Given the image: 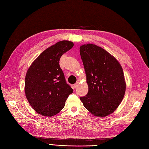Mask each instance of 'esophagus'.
Returning <instances> with one entry per match:
<instances>
[{
	"label": "esophagus",
	"instance_id": "esophagus-1",
	"mask_svg": "<svg viewBox=\"0 0 149 149\" xmlns=\"http://www.w3.org/2000/svg\"><path fill=\"white\" fill-rule=\"evenodd\" d=\"M78 85H79V83H78H78H75V84L73 85V87H74V88H77V87L78 86Z\"/></svg>",
	"mask_w": 149,
	"mask_h": 149
}]
</instances>
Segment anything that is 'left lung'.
I'll list each match as a JSON object with an SVG mask.
<instances>
[{
  "instance_id": "8db88e82",
  "label": "left lung",
  "mask_w": 149,
  "mask_h": 149,
  "mask_svg": "<svg viewBox=\"0 0 149 149\" xmlns=\"http://www.w3.org/2000/svg\"><path fill=\"white\" fill-rule=\"evenodd\" d=\"M79 52L88 85V94L80 100L94 116L109 115L118 108L125 94L122 66L116 58L96 45H83Z\"/></svg>"
}]
</instances>
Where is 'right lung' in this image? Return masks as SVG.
<instances>
[{"mask_svg": "<svg viewBox=\"0 0 149 149\" xmlns=\"http://www.w3.org/2000/svg\"><path fill=\"white\" fill-rule=\"evenodd\" d=\"M68 40L58 42L48 47L37 57L26 72L25 93L33 109L45 116L58 114L73 92L66 82L59 61L65 53L73 48Z\"/></svg>", "mask_w": 149, "mask_h": 149, "instance_id": "right-lung-1", "label": "right lung"}]
</instances>
